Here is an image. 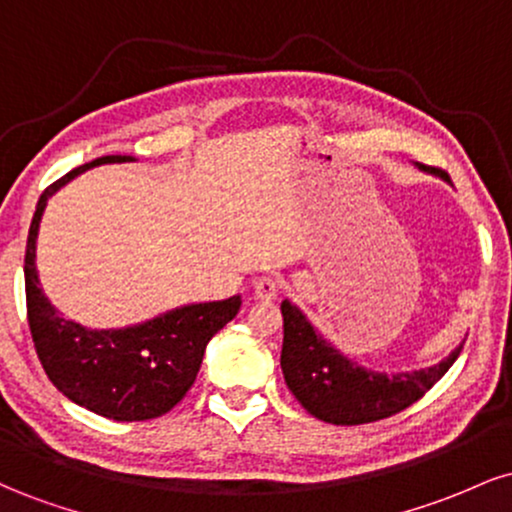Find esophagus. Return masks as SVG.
<instances>
[{"label": "esophagus", "mask_w": 512, "mask_h": 512, "mask_svg": "<svg viewBox=\"0 0 512 512\" xmlns=\"http://www.w3.org/2000/svg\"><path fill=\"white\" fill-rule=\"evenodd\" d=\"M281 291V279L274 274H264L252 284V293H255L260 301H272V298L279 296Z\"/></svg>", "instance_id": "34e87169"}]
</instances>
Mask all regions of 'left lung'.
<instances>
[{
	"label": "left lung",
	"mask_w": 512,
	"mask_h": 512,
	"mask_svg": "<svg viewBox=\"0 0 512 512\" xmlns=\"http://www.w3.org/2000/svg\"><path fill=\"white\" fill-rule=\"evenodd\" d=\"M426 170L438 173L433 168ZM281 315H284L281 370L286 385L308 414L334 426L373 424L411 407L448 373L462 351L460 344L436 366L414 373H373L356 366L327 344L296 305L284 301Z\"/></svg>",
	"instance_id": "1"
}]
</instances>
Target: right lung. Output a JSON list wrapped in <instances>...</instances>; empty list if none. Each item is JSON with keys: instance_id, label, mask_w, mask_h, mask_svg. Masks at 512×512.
Masks as SVG:
<instances>
[{"instance_id": "obj_1", "label": "right lung", "mask_w": 512, "mask_h": 512, "mask_svg": "<svg viewBox=\"0 0 512 512\" xmlns=\"http://www.w3.org/2000/svg\"><path fill=\"white\" fill-rule=\"evenodd\" d=\"M125 161L134 158L101 156L45 187L35 207L23 262L26 310L35 354L64 397L105 419L149 421L168 414L195 385L209 339L238 315L240 296L185 305L144 325L105 332L86 330L52 308L35 272V238L48 197L88 168Z\"/></svg>"}]
</instances>
